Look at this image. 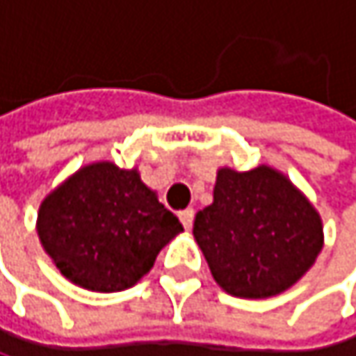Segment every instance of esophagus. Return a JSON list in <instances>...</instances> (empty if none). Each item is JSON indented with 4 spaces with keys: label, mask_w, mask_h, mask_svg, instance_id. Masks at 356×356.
Listing matches in <instances>:
<instances>
[{
    "label": "esophagus",
    "mask_w": 356,
    "mask_h": 356,
    "mask_svg": "<svg viewBox=\"0 0 356 356\" xmlns=\"http://www.w3.org/2000/svg\"><path fill=\"white\" fill-rule=\"evenodd\" d=\"M179 219H181V223H184L186 229H192V225H194V211H192V209L181 211V213H179Z\"/></svg>",
    "instance_id": "obj_1"
}]
</instances>
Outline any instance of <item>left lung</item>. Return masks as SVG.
Instances as JSON below:
<instances>
[{"label":"left lung","mask_w":356,"mask_h":356,"mask_svg":"<svg viewBox=\"0 0 356 356\" xmlns=\"http://www.w3.org/2000/svg\"><path fill=\"white\" fill-rule=\"evenodd\" d=\"M213 198L196 215L194 238L227 294L269 298L313 267L323 248L321 217L286 175L265 164L221 168Z\"/></svg>","instance_id":"8db88e82"}]
</instances>
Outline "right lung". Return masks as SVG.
Segmentation results:
<instances>
[{
    "label": "right lung",
    "mask_w": 356,
    "mask_h": 356,
    "mask_svg": "<svg viewBox=\"0 0 356 356\" xmlns=\"http://www.w3.org/2000/svg\"><path fill=\"white\" fill-rule=\"evenodd\" d=\"M184 232L139 179L137 168L93 162L58 186L39 209L37 234L60 273L91 292L135 286L158 252Z\"/></svg>",
    "instance_id": "1"
}]
</instances>
